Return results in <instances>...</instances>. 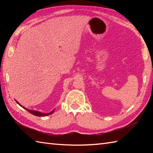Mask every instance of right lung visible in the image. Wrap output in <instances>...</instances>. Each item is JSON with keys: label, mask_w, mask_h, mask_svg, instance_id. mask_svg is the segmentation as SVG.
Returning a JSON list of instances; mask_svg holds the SVG:
<instances>
[{"label": "right lung", "mask_w": 153, "mask_h": 153, "mask_svg": "<svg viewBox=\"0 0 153 153\" xmlns=\"http://www.w3.org/2000/svg\"><path fill=\"white\" fill-rule=\"evenodd\" d=\"M16 102H17L18 105H19V106H21L22 108H24L25 110H26L27 111H28L29 112H30L31 114H33V115H35V116H48V115H50V114H53L54 112V109L53 110V111H51L50 113H42V112H39V111H36V110H30V109H27V108H25V107H24L23 106H22L20 104H19L18 101H16Z\"/></svg>", "instance_id": "add662e5"}]
</instances>
